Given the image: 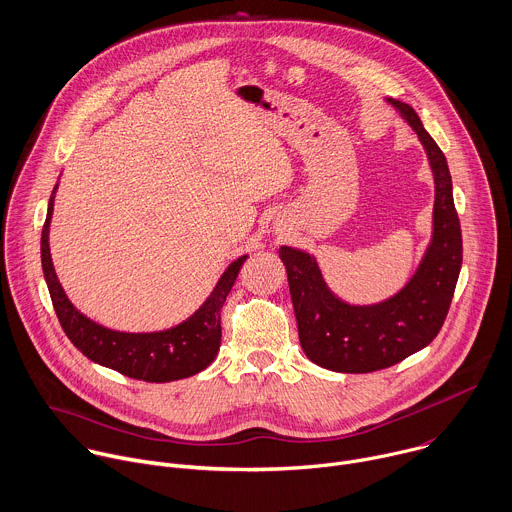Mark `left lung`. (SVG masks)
<instances>
[{
	"mask_svg": "<svg viewBox=\"0 0 512 512\" xmlns=\"http://www.w3.org/2000/svg\"><path fill=\"white\" fill-rule=\"evenodd\" d=\"M389 102L418 133L436 181L434 238L414 278L385 302L351 306L327 288L315 258L280 248L300 347L313 363L339 373L379 371L428 347L446 321L462 266V232L446 157L410 105Z\"/></svg>",
	"mask_w": 512,
	"mask_h": 512,
	"instance_id": "8db88e82",
	"label": "left lung"
}]
</instances>
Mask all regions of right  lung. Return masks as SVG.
<instances>
[{
  "label": "right lung",
  "instance_id": "1",
  "mask_svg": "<svg viewBox=\"0 0 512 512\" xmlns=\"http://www.w3.org/2000/svg\"><path fill=\"white\" fill-rule=\"evenodd\" d=\"M52 210L54 197H50L48 216L42 230L44 278L48 282L56 317L66 337L82 355L98 365L149 383L191 377L216 359L222 341V306L248 256H240L228 266L210 298L185 323L161 333H119L92 323L80 315L66 298L54 272L48 244Z\"/></svg>",
  "mask_w": 512,
  "mask_h": 512
}]
</instances>
